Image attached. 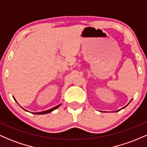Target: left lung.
Returning a JSON list of instances; mask_svg holds the SVG:
<instances>
[{
	"instance_id": "obj_1",
	"label": "left lung",
	"mask_w": 147,
	"mask_h": 147,
	"mask_svg": "<svg viewBox=\"0 0 147 147\" xmlns=\"http://www.w3.org/2000/svg\"><path fill=\"white\" fill-rule=\"evenodd\" d=\"M131 100H130V102H129V103H130V102H131ZM129 103H128V104H129ZM127 105H126V106H127ZM126 106H125V107H123V108H121V109H119V110H117V111H116V112H119V110H121V109H123V108H125V107H126Z\"/></svg>"
}]
</instances>
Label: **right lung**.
<instances>
[{
	"label": "right lung",
	"instance_id": "obj_1",
	"mask_svg": "<svg viewBox=\"0 0 147 147\" xmlns=\"http://www.w3.org/2000/svg\"><path fill=\"white\" fill-rule=\"evenodd\" d=\"M12 97H13V98H14V100H15L16 102H17V100H16V99H15V98H14V96H12ZM17 104H18V102H17ZM18 105H19V104H18ZM61 104H59V105H57V106H56V107H54L51 108V109H48V110H46V111H43V112H33V114H48V113H50V112H52V111L55 110L56 109H57V108L59 107H60V106H61ZM22 109H24L23 107H22ZM24 109V110H25V111H27V110H26L25 109ZM27 112H28V111H27Z\"/></svg>",
	"mask_w": 147,
	"mask_h": 147
}]
</instances>
